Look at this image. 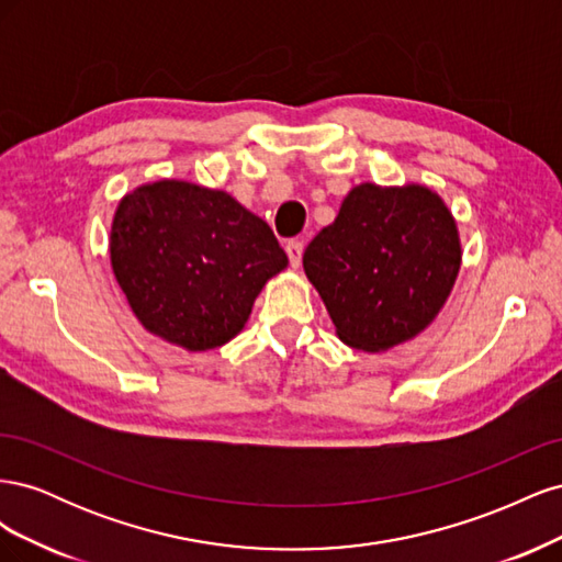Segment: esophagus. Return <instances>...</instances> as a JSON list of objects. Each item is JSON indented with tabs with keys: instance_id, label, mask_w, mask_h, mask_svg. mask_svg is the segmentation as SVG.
<instances>
[{
	"instance_id": "esophagus-1",
	"label": "esophagus",
	"mask_w": 562,
	"mask_h": 562,
	"mask_svg": "<svg viewBox=\"0 0 562 562\" xmlns=\"http://www.w3.org/2000/svg\"><path fill=\"white\" fill-rule=\"evenodd\" d=\"M302 250H304V246H302V241H288L285 244V252H288V260H291V267H300V260H302Z\"/></svg>"
}]
</instances>
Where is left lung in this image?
Returning a JSON list of instances; mask_svg holds the SVG:
<instances>
[{
  "instance_id": "8db88e82",
  "label": "left lung",
  "mask_w": 562,
  "mask_h": 562,
  "mask_svg": "<svg viewBox=\"0 0 562 562\" xmlns=\"http://www.w3.org/2000/svg\"><path fill=\"white\" fill-rule=\"evenodd\" d=\"M302 265L337 337L380 353L431 326L462 267V241L431 187L361 182L314 236Z\"/></svg>"
}]
</instances>
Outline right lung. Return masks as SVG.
I'll list each match as a JSON object with an SVG mask.
<instances>
[{
    "label": "right lung",
    "mask_w": 562,
    "mask_h": 562,
    "mask_svg": "<svg viewBox=\"0 0 562 562\" xmlns=\"http://www.w3.org/2000/svg\"><path fill=\"white\" fill-rule=\"evenodd\" d=\"M110 265L147 333L209 351L244 330L288 258L265 220L229 192L161 178L116 203Z\"/></svg>",
    "instance_id": "add662e5"
}]
</instances>
